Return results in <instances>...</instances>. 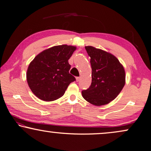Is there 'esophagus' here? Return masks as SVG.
I'll return each instance as SVG.
<instances>
[{
	"label": "esophagus",
	"instance_id": "obj_1",
	"mask_svg": "<svg viewBox=\"0 0 151 151\" xmlns=\"http://www.w3.org/2000/svg\"><path fill=\"white\" fill-rule=\"evenodd\" d=\"M80 80V77L76 78V81H79Z\"/></svg>",
	"mask_w": 151,
	"mask_h": 151
}]
</instances>
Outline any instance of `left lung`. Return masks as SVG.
<instances>
[{
	"mask_svg": "<svg viewBox=\"0 0 151 151\" xmlns=\"http://www.w3.org/2000/svg\"><path fill=\"white\" fill-rule=\"evenodd\" d=\"M90 57L91 84L81 91L87 101L101 106L115 99L125 84L123 66L113 54L93 46H86Z\"/></svg>",
	"mask_w": 151,
	"mask_h": 151,
	"instance_id": "obj_1",
	"label": "left lung"
}]
</instances>
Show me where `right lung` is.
I'll return each instance as SVG.
<instances>
[{
    "mask_svg": "<svg viewBox=\"0 0 151 151\" xmlns=\"http://www.w3.org/2000/svg\"><path fill=\"white\" fill-rule=\"evenodd\" d=\"M76 47L68 45L53 46L40 53L28 68L26 79L35 96L52 101L63 96L70 83L76 80L69 73L70 59Z\"/></svg>",
    "mask_w": 151,
    "mask_h": 151,
    "instance_id": "add662e5",
    "label": "right lung"
}]
</instances>
